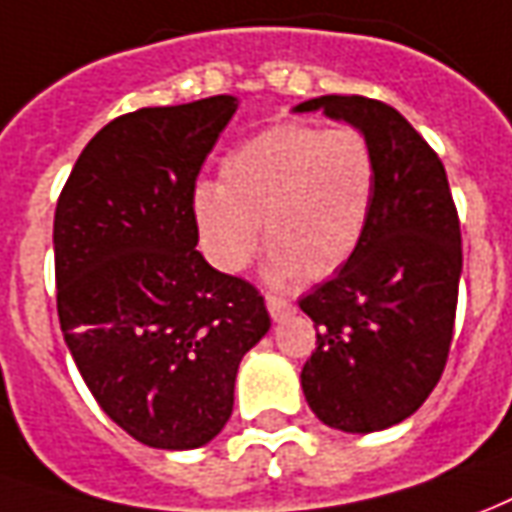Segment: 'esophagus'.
Wrapping results in <instances>:
<instances>
[{"mask_svg": "<svg viewBox=\"0 0 512 512\" xmlns=\"http://www.w3.org/2000/svg\"><path fill=\"white\" fill-rule=\"evenodd\" d=\"M266 307L274 321H282V318H288L293 313L291 302H288V299H282V296H274V293H268L266 296Z\"/></svg>", "mask_w": 512, "mask_h": 512, "instance_id": "1", "label": "esophagus"}]
</instances>
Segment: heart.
I'll use <instances>...</instances> for the list:
<instances>
[{"label":"heart","mask_w":512,"mask_h":512,"mask_svg":"<svg viewBox=\"0 0 512 512\" xmlns=\"http://www.w3.org/2000/svg\"><path fill=\"white\" fill-rule=\"evenodd\" d=\"M377 157L355 127L274 124L221 160V182H199L191 216L199 249L224 274L249 266L260 224L268 280H310L343 268L366 235Z\"/></svg>","instance_id":"b5f03b06"}]
</instances>
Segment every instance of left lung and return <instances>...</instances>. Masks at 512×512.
Returning a JSON list of instances; mask_svg holds the SVG:
<instances>
[{
  "mask_svg": "<svg viewBox=\"0 0 512 512\" xmlns=\"http://www.w3.org/2000/svg\"><path fill=\"white\" fill-rule=\"evenodd\" d=\"M293 110L352 124L377 157V194L357 252L299 299L316 324L302 391L327 427L388 430L424 405L452 346L463 246L449 180L432 146L385 102L318 96Z\"/></svg>",
  "mask_w": 512,
  "mask_h": 512,
  "instance_id": "left-lung-1",
  "label": "left lung"
}]
</instances>
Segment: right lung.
<instances>
[{
	"label": "right lung",
	"instance_id": "add662e5",
	"mask_svg": "<svg viewBox=\"0 0 512 512\" xmlns=\"http://www.w3.org/2000/svg\"><path fill=\"white\" fill-rule=\"evenodd\" d=\"M235 96L141 107L96 132L55 210L57 316L99 407L152 449H196L232 416L235 374L271 327L241 277L196 252V177Z\"/></svg>",
	"mask_w": 512,
	"mask_h": 512
}]
</instances>
